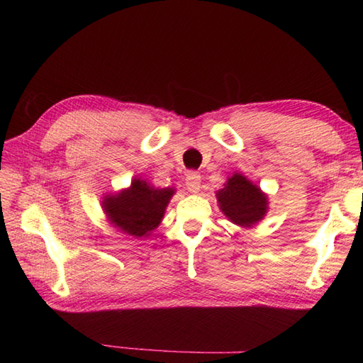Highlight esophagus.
I'll return each instance as SVG.
<instances>
[{"instance_id":"34e87169","label":"esophagus","mask_w":363,"mask_h":363,"mask_svg":"<svg viewBox=\"0 0 363 363\" xmlns=\"http://www.w3.org/2000/svg\"><path fill=\"white\" fill-rule=\"evenodd\" d=\"M186 189L190 194H198L199 189H201V176L198 173H189L186 177Z\"/></svg>"}]
</instances>
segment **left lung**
I'll list each match as a JSON object with an SVG mask.
<instances>
[{
  "label": "left lung",
  "instance_id": "left-lung-1",
  "mask_svg": "<svg viewBox=\"0 0 363 363\" xmlns=\"http://www.w3.org/2000/svg\"><path fill=\"white\" fill-rule=\"evenodd\" d=\"M217 203L225 217L240 228H252L265 218L268 212V196L257 184L242 173L228 176L225 187L217 194Z\"/></svg>",
  "mask_w": 363,
  "mask_h": 363
}]
</instances>
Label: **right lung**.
Listing matches in <instances>:
<instances>
[{"instance_id":"add662e5","label":"right lung","mask_w":363,"mask_h":363,"mask_svg":"<svg viewBox=\"0 0 363 363\" xmlns=\"http://www.w3.org/2000/svg\"><path fill=\"white\" fill-rule=\"evenodd\" d=\"M174 194L173 187L157 189L142 177H134L128 189L104 195L101 207L113 228L134 238H146L160 225Z\"/></svg>"}]
</instances>
